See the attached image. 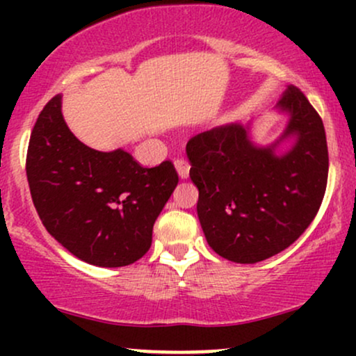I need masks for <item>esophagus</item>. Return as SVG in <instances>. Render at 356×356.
Wrapping results in <instances>:
<instances>
[{
	"mask_svg": "<svg viewBox=\"0 0 356 356\" xmlns=\"http://www.w3.org/2000/svg\"><path fill=\"white\" fill-rule=\"evenodd\" d=\"M174 165H175V170H177L179 177H181V179H187V177H189L191 165L187 164V162L184 161V159H177V161L174 162Z\"/></svg>",
	"mask_w": 356,
	"mask_h": 356,
	"instance_id": "34e87169",
	"label": "esophagus"
}]
</instances>
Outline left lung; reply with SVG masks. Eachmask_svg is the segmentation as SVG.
<instances>
[{
  "mask_svg": "<svg viewBox=\"0 0 356 356\" xmlns=\"http://www.w3.org/2000/svg\"><path fill=\"white\" fill-rule=\"evenodd\" d=\"M277 108L289 113V122L273 145L257 147L248 127L229 124L197 134L186 147L204 236L234 263H257L291 246L325 197L328 145L321 117L293 85ZM289 135L297 144L277 158L274 149Z\"/></svg>",
  "mask_w": 356,
  "mask_h": 356,
  "instance_id": "obj_1",
  "label": "left lung"
}]
</instances>
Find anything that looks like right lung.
I'll return each mask as SVG.
<instances>
[{
	"mask_svg": "<svg viewBox=\"0 0 356 356\" xmlns=\"http://www.w3.org/2000/svg\"><path fill=\"white\" fill-rule=\"evenodd\" d=\"M26 177L47 231L102 268L129 266L149 251L155 219L179 182L170 161L149 169L122 149L99 152L81 144L61 115V95L36 118Z\"/></svg>",
	"mask_w": 356,
	"mask_h": 356,
	"instance_id": "obj_1",
	"label": "right lung"
}]
</instances>
